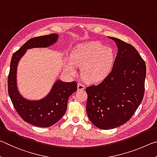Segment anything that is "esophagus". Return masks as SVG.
<instances>
[{
  "mask_svg": "<svg viewBox=\"0 0 157 157\" xmlns=\"http://www.w3.org/2000/svg\"><path fill=\"white\" fill-rule=\"evenodd\" d=\"M77 90H78V91H81V90H85V86L83 85H82L81 83H78V87H77Z\"/></svg>",
  "mask_w": 157,
  "mask_h": 157,
  "instance_id": "obj_1",
  "label": "esophagus"
}]
</instances>
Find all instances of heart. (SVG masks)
I'll list each match as a JSON object with an SVG mask.
<instances>
[{"mask_svg":"<svg viewBox=\"0 0 157 157\" xmlns=\"http://www.w3.org/2000/svg\"><path fill=\"white\" fill-rule=\"evenodd\" d=\"M116 53L109 46L98 41L78 44L73 49L71 59L65 60V68L71 75L76 74V67H81V75L89 83L104 80L114 67Z\"/></svg>","mask_w":157,"mask_h":157,"instance_id":"obj_1","label":"heart"}]
</instances>
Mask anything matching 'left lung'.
<instances>
[{
    "label": "left lung",
    "instance_id": "left-lung-1",
    "mask_svg": "<svg viewBox=\"0 0 157 157\" xmlns=\"http://www.w3.org/2000/svg\"><path fill=\"white\" fill-rule=\"evenodd\" d=\"M118 52L110 74L97 86L86 88V110L96 127L109 130L119 127L133 116L144 95L146 65L130 44L117 38Z\"/></svg>",
    "mask_w": 157,
    "mask_h": 157
}]
</instances>
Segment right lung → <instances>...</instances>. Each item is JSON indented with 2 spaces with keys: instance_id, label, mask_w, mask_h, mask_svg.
Returning a JSON list of instances; mask_svg holds the SVG:
<instances>
[{
  "instance_id": "obj_1",
  "label": "right lung",
  "mask_w": 157,
  "mask_h": 157,
  "mask_svg": "<svg viewBox=\"0 0 157 157\" xmlns=\"http://www.w3.org/2000/svg\"><path fill=\"white\" fill-rule=\"evenodd\" d=\"M58 38L59 35L56 34L31 38L13 53L11 60L8 76V93L11 101L22 119L36 127H49L61 119L67 109L69 97L76 91L77 83L75 81L68 83L57 79L45 97L39 100L27 99L18 89V64L27 49L49 48L57 42Z\"/></svg>"
}]
</instances>
